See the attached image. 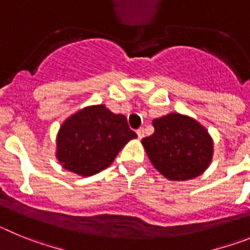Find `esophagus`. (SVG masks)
<instances>
[{
    "label": "esophagus",
    "instance_id": "34e87169",
    "mask_svg": "<svg viewBox=\"0 0 250 250\" xmlns=\"http://www.w3.org/2000/svg\"><path fill=\"white\" fill-rule=\"evenodd\" d=\"M136 134H138V138L140 139H143L144 138V129H139V130H136Z\"/></svg>",
    "mask_w": 250,
    "mask_h": 250
}]
</instances>
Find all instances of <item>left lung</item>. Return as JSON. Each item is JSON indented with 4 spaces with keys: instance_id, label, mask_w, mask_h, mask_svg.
Listing matches in <instances>:
<instances>
[{
    "instance_id": "obj_1",
    "label": "left lung",
    "mask_w": 250,
    "mask_h": 250,
    "mask_svg": "<svg viewBox=\"0 0 250 250\" xmlns=\"http://www.w3.org/2000/svg\"><path fill=\"white\" fill-rule=\"evenodd\" d=\"M154 134L141 140L151 164L174 182L196 178L213 159V139L195 119L170 112L152 120Z\"/></svg>"
}]
</instances>
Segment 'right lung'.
I'll list each match as a JSON object with an SVG mask.
<instances>
[{
    "instance_id": "obj_1",
    "label": "right lung",
    "mask_w": 250,
    "mask_h": 250,
    "mask_svg": "<svg viewBox=\"0 0 250 250\" xmlns=\"http://www.w3.org/2000/svg\"><path fill=\"white\" fill-rule=\"evenodd\" d=\"M136 134L126 118L105 105L86 106L66 119L56 136V158L63 169L81 176L100 173Z\"/></svg>"
}]
</instances>
